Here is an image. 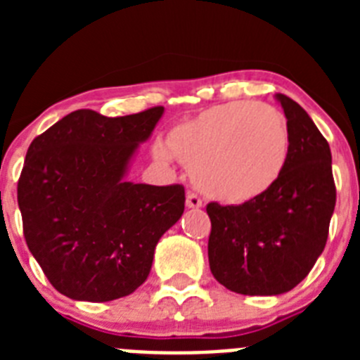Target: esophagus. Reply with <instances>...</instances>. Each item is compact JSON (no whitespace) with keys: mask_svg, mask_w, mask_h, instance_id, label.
<instances>
[{"mask_svg":"<svg viewBox=\"0 0 360 360\" xmlns=\"http://www.w3.org/2000/svg\"><path fill=\"white\" fill-rule=\"evenodd\" d=\"M186 205L189 209H198V207H202V200H200V196L195 195V193H187Z\"/></svg>","mask_w":360,"mask_h":360,"instance_id":"1","label":"esophagus"}]
</instances>
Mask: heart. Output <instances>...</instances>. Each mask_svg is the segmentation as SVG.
I'll return each mask as SVG.
<instances>
[{
  "mask_svg": "<svg viewBox=\"0 0 360 360\" xmlns=\"http://www.w3.org/2000/svg\"><path fill=\"white\" fill-rule=\"evenodd\" d=\"M167 148L203 195L247 203L269 193L287 169L290 129L274 106L236 101L205 108L176 124ZM155 155L160 160L169 157L162 146Z\"/></svg>",
  "mask_w": 360,
  "mask_h": 360,
  "instance_id": "heart-1",
  "label": "heart"
}]
</instances>
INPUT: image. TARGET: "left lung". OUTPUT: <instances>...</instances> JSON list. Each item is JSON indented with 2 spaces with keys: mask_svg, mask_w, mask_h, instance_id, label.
I'll return each instance as SVG.
<instances>
[{
  "mask_svg": "<svg viewBox=\"0 0 360 360\" xmlns=\"http://www.w3.org/2000/svg\"><path fill=\"white\" fill-rule=\"evenodd\" d=\"M276 98L290 129V157L279 182L252 202L207 205L211 272L243 295L285 294L303 281L324 250L335 209L328 142L295 101Z\"/></svg>",
  "mask_w": 360,
  "mask_h": 360,
  "instance_id": "left-lung-1",
  "label": "left lung"
}]
</instances>
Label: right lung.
<instances>
[{
    "label": "right lung",
    "mask_w": 360,
    "mask_h": 360,
    "mask_svg": "<svg viewBox=\"0 0 360 360\" xmlns=\"http://www.w3.org/2000/svg\"><path fill=\"white\" fill-rule=\"evenodd\" d=\"M164 108L126 117L77 110L32 141L18 182L28 249L57 292L104 303L148 279L153 254L184 212L180 184L124 180Z\"/></svg>",
    "instance_id": "add662e5"
}]
</instances>
